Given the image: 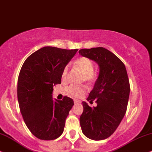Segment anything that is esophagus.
<instances>
[{
	"label": "esophagus",
	"mask_w": 152,
	"mask_h": 152,
	"mask_svg": "<svg viewBox=\"0 0 152 152\" xmlns=\"http://www.w3.org/2000/svg\"><path fill=\"white\" fill-rule=\"evenodd\" d=\"M74 104H78V103H80V101L78 99H75L74 100Z\"/></svg>",
	"instance_id": "esophagus-1"
}]
</instances>
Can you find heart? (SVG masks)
<instances>
[{"label":"heart","mask_w":152,"mask_h":152,"mask_svg":"<svg viewBox=\"0 0 152 152\" xmlns=\"http://www.w3.org/2000/svg\"><path fill=\"white\" fill-rule=\"evenodd\" d=\"M75 66L80 71H81L82 73H83V80L91 83L94 81L96 78V72L93 70L94 69L93 62L89 58L86 57H80L78 58L75 62ZM68 70L69 66L66 65L62 72V80H66L67 78ZM65 90L69 94L75 97H81L86 92V88L85 86H79L74 84L66 87Z\"/></svg>","instance_id":"heart-1"}]
</instances>
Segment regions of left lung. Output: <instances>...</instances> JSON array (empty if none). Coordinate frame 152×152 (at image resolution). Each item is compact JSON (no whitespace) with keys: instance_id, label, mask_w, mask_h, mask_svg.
Returning a JSON list of instances; mask_svg holds the SVG:
<instances>
[{"instance_id":"8db88e82","label":"left lung","mask_w":152,"mask_h":152,"mask_svg":"<svg viewBox=\"0 0 152 152\" xmlns=\"http://www.w3.org/2000/svg\"><path fill=\"white\" fill-rule=\"evenodd\" d=\"M78 53L99 67L98 78L87 98L90 102L95 101L97 106L91 108L82 102V132L88 138L102 140L115 132L126 113L130 93L128 75L122 60L106 48H83Z\"/></svg>"}]
</instances>
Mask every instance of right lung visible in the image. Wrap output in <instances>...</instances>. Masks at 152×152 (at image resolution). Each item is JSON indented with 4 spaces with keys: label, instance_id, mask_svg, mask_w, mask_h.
I'll list each match as a JSON object with an SVG mask.
<instances>
[{
    "label": "right lung",
    "instance_id": "obj_1",
    "mask_svg": "<svg viewBox=\"0 0 152 152\" xmlns=\"http://www.w3.org/2000/svg\"><path fill=\"white\" fill-rule=\"evenodd\" d=\"M78 49L44 46L25 60L20 71L17 97L22 117L37 138L52 140L63 133L74 101L53 99V86L61 83L62 72Z\"/></svg>",
    "mask_w": 152,
    "mask_h": 152
}]
</instances>
